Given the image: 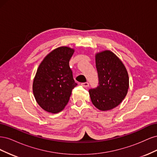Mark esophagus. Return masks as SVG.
<instances>
[{
    "instance_id": "esophagus-1",
    "label": "esophagus",
    "mask_w": 157,
    "mask_h": 157,
    "mask_svg": "<svg viewBox=\"0 0 157 157\" xmlns=\"http://www.w3.org/2000/svg\"><path fill=\"white\" fill-rule=\"evenodd\" d=\"M81 85H82V86H84V87L87 88V87L89 86V83L88 82H84V83H82Z\"/></svg>"
}]
</instances>
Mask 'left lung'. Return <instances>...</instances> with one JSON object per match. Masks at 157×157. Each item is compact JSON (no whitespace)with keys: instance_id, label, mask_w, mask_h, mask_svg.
Returning a JSON list of instances; mask_svg holds the SVG:
<instances>
[{"instance_id":"obj_1","label":"left lung","mask_w":157,"mask_h":157,"mask_svg":"<svg viewBox=\"0 0 157 157\" xmlns=\"http://www.w3.org/2000/svg\"><path fill=\"white\" fill-rule=\"evenodd\" d=\"M99 86L89 90L93 105L99 110L109 111L122 101L129 88L128 71L122 61L110 50L96 54Z\"/></svg>"}]
</instances>
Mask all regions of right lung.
I'll list each match as a JSON object with an SVG mask.
<instances>
[{
  "label": "right lung",
  "mask_w": 157,
  "mask_h": 157,
  "mask_svg": "<svg viewBox=\"0 0 157 157\" xmlns=\"http://www.w3.org/2000/svg\"><path fill=\"white\" fill-rule=\"evenodd\" d=\"M75 50L61 46L47 55L37 69L33 92L37 103L44 111L58 113L67 105L77 86L69 67Z\"/></svg>",
  "instance_id": "right-lung-1"
}]
</instances>
